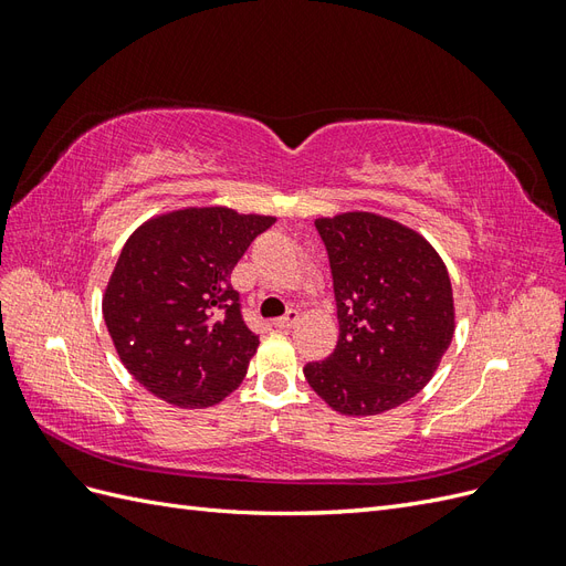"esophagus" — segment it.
Returning <instances> with one entry per match:
<instances>
[{
	"label": "esophagus",
	"instance_id": "esophagus-1",
	"mask_svg": "<svg viewBox=\"0 0 566 566\" xmlns=\"http://www.w3.org/2000/svg\"><path fill=\"white\" fill-rule=\"evenodd\" d=\"M297 321H300V312L297 310H290L285 316L273 318V325H276V328H281V331H287V328H293Z\"/></svg>",
	"mask_w": 566,
	"mask_h": 566
}]
</instances>
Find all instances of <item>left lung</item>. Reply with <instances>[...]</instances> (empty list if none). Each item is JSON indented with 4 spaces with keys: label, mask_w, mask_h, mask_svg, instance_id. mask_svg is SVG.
<instances>
[{
    "label": "left lung",
    "mask_w": 566,
    "mask_h": 566,
    "mask_svg": "<svg viewBox=\"0 0 566 566\" xmlns=\"http://www.w3.org/2000/svg\"><path fill=\"white\" fill-rule=\"evenodd\" d=\"M339 337L304 378L342 416H378L432 380L455 331L447 264L427 238L375 212L318 217Z\"/></svg>",
    "instance_id": "left-lung-1"
}]
</instances>
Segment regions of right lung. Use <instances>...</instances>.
Returning a JSON list of instances; mask_svg holds the SVG:
<instances>
[{"label": "right lung", "instance_id": "right-lung-1", "mask_svg": "<svg viewBox=\"0 0 566 566\" xmlns=\"http://www.w3.org/2000/svg\"><path fill=\"white\" fill-rule=\"evenodd\" d=\"M276 217L181 208L150 217L119 252L104 321L132 378L177 408H208L243 382L260 347L231 271Z\"/></svg>", "mask_w": 566, "mask_h": 566}]
</instances>
